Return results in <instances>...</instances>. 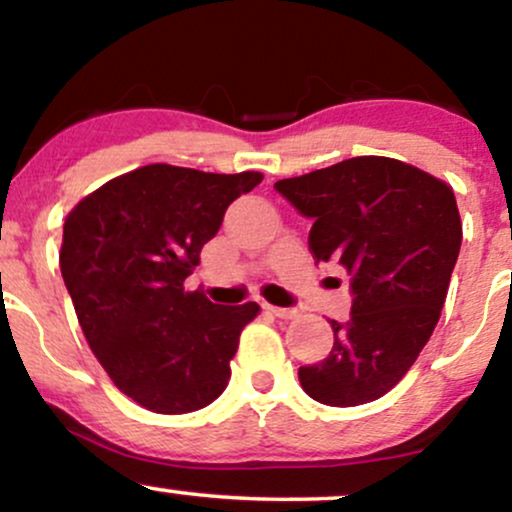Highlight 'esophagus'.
Wrapping results in <instances>:
<instances>
[{"label":"esophagus","instance_id":"34e87169","mask_svg":"<svg viewBox=\"0 0 512 512\" xmlns=\"http://www.w3.org/2000/svg\"><path fill=\"white\" fill-rule=\"evenodd\" d=\"M264 308H267L272 315L281 317V320H291V317L298 315L296 308H279V305H264Z\"/></svg>","mask_w":512,"mask_h":512}]
</instances>
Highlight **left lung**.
I'll list each match as a JSON object with an SVG mask.
<instances>
[{
    "mask_svg": "<svg viewBox=\"0 0 512 512\" xmlns=\"http://www.w3.org/2000/svg\"><path fill=\"white\" fill-rule=\"evenodd\" d=\"M274 190L313 221L315 262L334 260L351 276L349 320H330V356L298 368V380L327 407L373 402L404 378L438 325L462 245L452 187L395 158L356 156Z\"/></svg>",
    "mask_w": 512,
    "mask_h": 512,
    "instance_id": "left-lung-1",
    "label": "left lung"
}]
</instances>
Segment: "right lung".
Returning a JSON list of instances; mask_svg holds the SVG:
<instances>
[{
  "mask_svg": "<svg viewBox=\"0 0 512 512\" xmlns=\"http://www.w3.org/2000/svg\"><path fill=\"white\" fill-rule=\"evenodd\" d=\"M262 173H204L151 163L105 182L64 221L60 269L105 373L156 414L214 402L257 303L214 305L182 289L228 204Z\"/></svg>",
  "mask_w": 512,
  "mask_h": 512,
  "instance_id": "1",
  "label": "right lung"
}]
</instances>
